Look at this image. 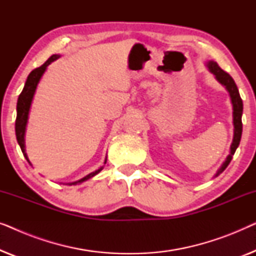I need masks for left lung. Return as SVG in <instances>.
<instances>
[{"instance_id":"obj_1","label":"left lung","mask_w":256,"mask_h":256,"mask_svg":"<svg viewBox=\"0 0 256 256\" xmlns=\"http://www.w3.org/2000/svg\"><path fill=\"white\" fill-rule=\"evenodd\" d=\"M208 68L210 71L216 76V80H218L222 85L225 86L226 90H228L230 100H232V104H233V124H234L233 142H232V146H230V154L227 156L226 160L224 162L222 168L218 170V172L216 174V176H219V174L226 169L230 160H232L234 152H236V148L239 146L241 134H242V121H241V116H242L244 104L239 94V90H238V87L236 85V82H234L232 76H230L227 72L224 71V70H222V68H220L216 62H212V60L208 62Z\"/></svg>"}]
</instances>
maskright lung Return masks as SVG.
<instances>
[{"mask_svg": "<svg viewBox=\"0 0 256 256\" xmlns=\"http://www.w3.org/2000/svg\"><path fill=\"white\" fill-rule=\"evenodd\" d=\"M57 58H59L58 54H52L51 57L48 58L43 65L40 66V68L32 70V71L30 72V74L28 76L26 85H24V88L20 94L18 100H17V116H16V124H15L16 138H17V142H18V144L20 146V150H22L23 155L26 156L28 162H29V158H28V156L26 154V146H24V135H26V127L28 115H29L30 106H31V102H32L34 94V92H36L37 85H38V82H40L42 76H43L45 70H46L48 65H50L51 62L56 60ZM104 164H106V160H104ZM101 170H102V168H100L99 170L94 171V172H92V174H87V176L84 177L82 180H80L78 182H74V183H72V184L76 185L78 183H82V182H85L87 180H90V178H92L93 176H96V174H99Z\"/></svg>", "mask_w": 256, "mask_h": 256, "instance_id": "obj_1", "label": "right lung"}]
</instances>
